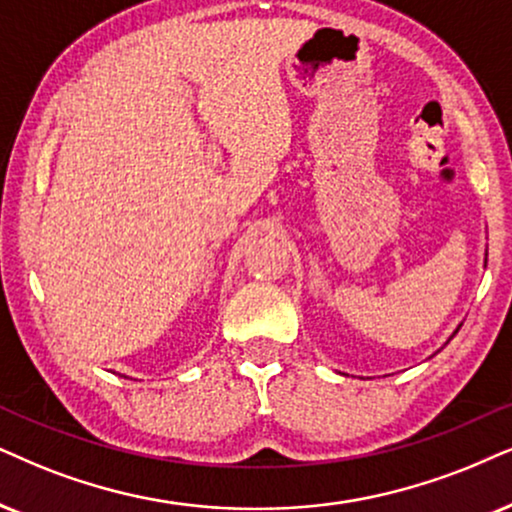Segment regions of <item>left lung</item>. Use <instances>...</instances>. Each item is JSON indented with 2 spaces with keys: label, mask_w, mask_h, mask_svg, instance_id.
Wrapping results in <instances>:
<instances>
[{
  "label": "left lung",
  "mask_w": 512,
  "mask_h": 512,
  "mask_svg": "<svg viewBox=\"0 0 512 512\" xmlns=\"http://www.w3.org/2000/svg\"><path fill=\"white\" fill-rule=\"evenodd\" d=\"M484 267H487V257H484ZM461 326H463V323H461ZM461 326H458V328H461ZM458 328L454 331V335L458 333ZM454 335H451V338H454ZM451 338H449V340H451ZM449 340H446V342H449Z\"/></svg>",
  "instance_id": "1"
}]
</instances>
